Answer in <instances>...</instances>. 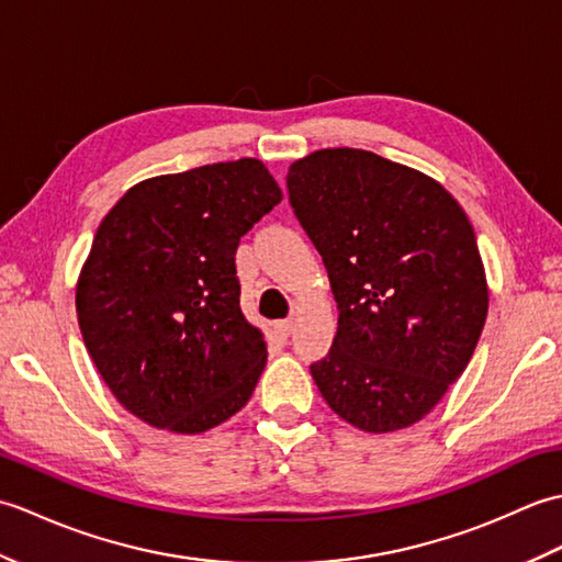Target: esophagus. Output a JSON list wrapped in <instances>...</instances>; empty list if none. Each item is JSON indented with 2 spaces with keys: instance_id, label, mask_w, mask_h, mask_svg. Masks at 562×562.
<instances>
[{
  "instance_id": "1",
  "label": "esophagus",
  "mask_w": 562,
  "mask_h": 562,
  "mask_svg": "<svg viewBox=\"0 0 562 562\" xmlns=\"http://www.w3.org/2000/svg\"><path fill=\"white\" fill-rule=\"evenodd\" d=\"M274 330H278V336L282 338V340H288L290 336H292V330H294V321H278V324H274Z\"/></svg>"
}]
</instances>
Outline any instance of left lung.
<instances>
[{
    "label": "left lung",
    "mask_w": 562,
    "mask_h": 562,
    "mask_svg": "<svg viewBox=\"0 0 562 562\" xmlns=\"http://www.w3.org/2000/svg\"><path fill=\"white\" fill-rule=\"evenodd\" d=\"M290 202L328 270L338 333L312 376L364 432L411 427L469 367L487 316L473 226L435 178L364 149H318Z\"/></svg>",
    "instance_id": "obj_1"
}]
</instances>
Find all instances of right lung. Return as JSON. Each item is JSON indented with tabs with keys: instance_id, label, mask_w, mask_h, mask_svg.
Masks as SVG:
<instances>
[{
	"instance_id": "add662e5",
	"label": "right lung",
	"mask_w": 562,
	"mask_h": 562,
	"mask_svg": "<svg viewBox=\"0 0 562 562\" xmlns=\"http://www.w3.org/2000/svg\"><path fill=\"white\" fill-rule=\"evenodd\" d=\"M282 190L258 159L147 178L105 214L77 280L83 345L125 411L200 435L248 403L266 338L241 312L236 246Z\"/></svg>"
}]
</instances>
